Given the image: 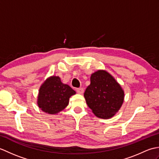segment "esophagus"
<instances>
[{"mask_svg":"<svg viewBox=\"0 0 159 159\" xmlns=\"http://www.w3.org/2000/svg\"><path fill=\"white\" fill-rule=\"evenodd\" d=\"M76 92L79 94H83L84 93V89L83 88H79L76 89Z\"/></svg>","mask_w":159,"mask_h":159,"instance_id":"esophagus-1","label":"esophagus"}]
</instances>
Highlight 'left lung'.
<instances>
[{
  "instance_id": "left-lung-1",
  "label": "left lung",
  "mask_w": 159,
  "mask_h": 159,
  "mask_svg": "<svg viewBox=\"0 0 159 159\" xmlns=\"http://www.w3.org/2000/svg\"><path fill=\"white\" fill-rule=\"evenodd\" d=\"M90 80L84 93L87 104L98 117L109 119L113 117L124 100V91L120 84L104 70L92 74Z\"/></svg>"
}]
</instances>
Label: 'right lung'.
I'll list each match as a JSON object with an SVG mask.
<instances>
[{"mask_svg":"<svg viewBox=\"0 0 159 159\" xmlns=\"http://www.w3.org/2000/svg\"><path fill=\"white\" fill-rule=\"evenodd\" d=\"M74 94L75 91L63 83L59 76H51L40 86L37 104L43 112L56 115L68 105L70 98Z\"/></svg>","mask_w":159,"mask_h":159,"instance_id":"1","label":"right lung"}]
</instances>
